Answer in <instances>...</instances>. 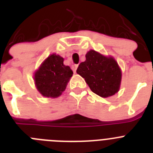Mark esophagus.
Returning <instances> with one entry per match:
<instances>
[{"instance_id": "esophagus-1", "label": "esophagus", "mask_w": 153, "mask_h": 153, "mask_svg": "<svg viewBox=\"0 0 153 153\" xmlns=\"http://www.w3.org/2000/svg\"><path fill=\"white\" fill-rule=\"evenodd\" d=\"M78 65L77 64H74V65H72V67H71V68H72L73 71H74V73H76V68H77Z\"/></svg>"}]
</instances>
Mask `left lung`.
<instances>
[{
  "label": "left lung",
  "instance_id": "8db88e82",
  "mask_svg": "<svg viewBox=\"0 0 153 153\" xmlns=\"http://www.w3.org/2000/svg\"><path fill=\"white\" fill-rule=\"evenodd\" d=\"M76 73L84 78L90 90L101 97L114 95L120 89L121 70L113 57H106L95 51H89L86 60L79 63Z\"/></svg>",
  "mask_w": 153,
  "mask_h": 153
}]
</instances>
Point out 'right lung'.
<instances>
[{"mask_svg": "<svg viewBox=\"0 0 153 153\" xmlns=\"http://www.w3.org/2000/svg\"><path fill=\"white\" fill-rule=\"evenodd\" d=\"M73 74L70 67L63 64V57L56 54L51 55L35 73L36 89L44 97H59L66 89Z\"/></svg>", "mask_w": 153, "mask_h": 153, "instance_id": "obj_1", "label": "right lung"}]
</instances>
